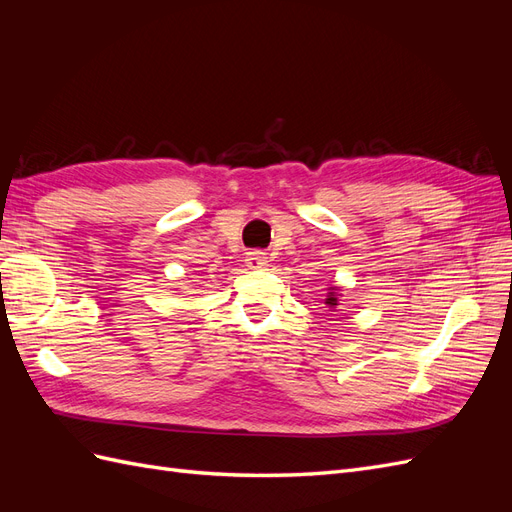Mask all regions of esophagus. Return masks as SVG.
I'll return each mask as SVG.
<instances>
[{
    "mask_svg": "<svg viewBox=\"0 0 512 512\" xmlns=\"http://www.w3.org/2000/svg\"><path fill=\"white\" fill-rule=\"evenodd\" d=\"M247 267L250 269H265L269 265V258L262 250H254V252H247Z\"/></svg>",
    "mask_w": 512,
    "mask_h": 512,
    "instance_id": "obj_1",
    "label": "esophagus"
}]
</instances>
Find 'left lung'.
Returning <instances> with one entry per match:
<instances>
[{
    "label": "left lung",
    "instance_id": "8db88e82",
    "mask_svg": "<svg viewBox=\"0 0 512 512\" xmlns=\"http://www.w3.org/2000/svg\"><path fill=\"white\" fill-rule=\"evenodd\" d=\"M329 290H331V292H329V297H327V305H329V307H335V305H337V297H339V294L335 292L337 288H329Z\"/></svg>",
    "mask_w": 512,
    "mask_h": 512
}]
</instances>
